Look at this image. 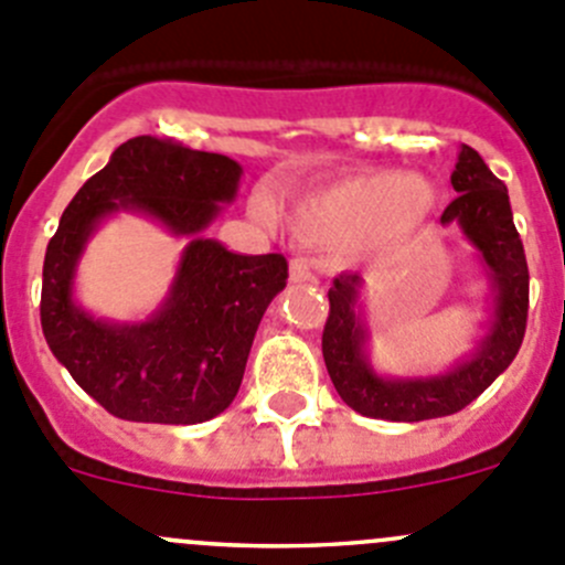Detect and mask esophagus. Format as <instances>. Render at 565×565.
I'll return each mask as SVG.
<instances>
[{"label":"esophagus","mask_w":565,"mask_h":565,"mask_svg":"<svg viewBox=\"0 0 565 565\" xmlns=\"http://www.w3.org/2000/svg\"><path fill=\"white\" fill-rule=\"evenodd\" d=\"M289 281L309 284V281H315V273L309 270V265H306L303 259H292L289 262Z\"/></svg>","instance_id":"34e87169"}]
</instances>
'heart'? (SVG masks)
Instances as JSON below:
<instances>
[{"mask_svg": "<svg viewBox=\"0 0 565 565\" xmlns=\"http://www.w3.org/2000/svg\"><path fill=\"white\" fill-rule=\"evenodd\" d=\"M436 204L425 179L392 171H355L300 195L289 226L303 243L328 248L339 265H355L408 243Z\"/></svg>", "mask_w": 565, "mask_h": 565, "instance_id": "heart-1", "label": "heart"}]
</instances>
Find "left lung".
Returning <instances> with one entry per match:
<instances>
[{
  "mask_svg": "<svg viewBox=\"0 0 565 565\" xmlns=\"http://www.w3.org/2000/svg\"><path fill=\"white\" fill-rule=\"evenodd\" d=\"M458 199L441 215L472 248V259L491 295V311L472 348L445 370L428 375L377 372L370 361L364 278L342 273L328 289L331 315L322 331V359L339 397L359 414L388 422L450 416L483 394L516 359L527 326L530 273L524 245L513 226L508 188L469 146L458 151L450 177Z\"/></svg>",
  "mask_w": 565,
  "mask_h": 565,
  "instance_id": "obj_1",
  "label": "left lung"
}]
</instances>
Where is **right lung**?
I'll return each instance as SVG.
<instances>
[{
	"mask_svg": "<svg viewBox=\"0 0 565 565\" xmlns=\"http://www.w3.org/2000/svg\"><path fill=\"white\" fill-rule=\"evenodd\" d=\"M243 166L160 137H131L65 206L43 259L41 326L54 359L118 419L195 425L237 397L256 328L287 287L281 254L228 250L206 228L237 199ZM118 214L189 243L161 306L143 321L93 316L75 298L92 234Z\"/></svg>",
	"mask_w": 565,
	"mask_h": 565,
	"instance_id": "right-lung-1",
	"label": "right lung"
}]
</instances>
